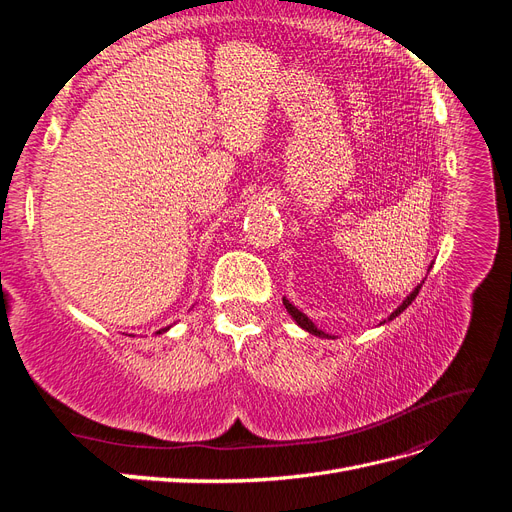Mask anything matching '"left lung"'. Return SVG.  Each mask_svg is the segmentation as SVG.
Here are the masks:
<instances>
[{
  "label": "left lung",
  "mask_w": 512,
  "mask_h": 512,
  "mask_svg": "<svg viewBox=\"0 0 512 512\" xmlns=\"http://www.w3.org/2000/svg\"><path fill=\"white\" fill-rule=\"evenodd\" d=\"M421 286H423V284H418V286H416V288L410 292V297H408L404 303H401V305L395 309V312L389 316V320H393L395 316H399L401 312H404V309H406V307H408V305H410V303L416 299V294H418V290H421ZM284 305H286V309H288V314L294 318V322H297L301 329H305L307 333H312V335H318V337H329L327 333L320 331V329L316 327V324H314L312 320H309V318H307L303 312H299V309L294 307L290 301H286V299H284Z\"/></svg>",
  "instance_id": "left-lung-1"
}]
</instances>
